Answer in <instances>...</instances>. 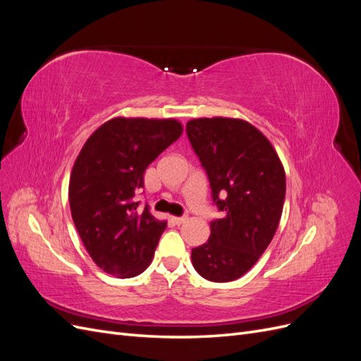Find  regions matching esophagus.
<instances>
[{
  "label": "esophagus",
  "mask_w": 361,
  "mask_h": 361,
  "mask_svg": "<svg viewBox=\"0 0 361 361\" xmlns=\"http://www.w3.org/2000/svg\"><path fill=\"white\" fill-rule=\"evenodd\" d=\"M171 220H173V223L174 224H182V223H185V221H187V216H173L171 218Z\"/></svg>",
  "instance_id": "obj_1"
}]
</instances>
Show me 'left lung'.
<instances>
[{"mask_svg":"<svg viewBox=\"0 0 361 361\" xmlns=\"http://www.w3.org/2000/svg\"><path fill=\"white\" fill-rule=\"evenodd\" d=\"M187 135L206 170L223 218L191 251L194 269L211 281L236 280L272 241L286 194L285 169L269 140L241 118H194Z\"/></svg>","mask_w":361,"mask_h":361,"instance_id":"8db88e82","label":"left lung"}]
</instances>
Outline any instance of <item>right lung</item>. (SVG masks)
Listing matches in <instances>:
<instances>
[{"instance_id":"obj_1","label":"right lung","mask_w":361,"mask_h":361,"mask_svg":"<svg viewBox=\"0 0 361 361\" xmlns=\"http://www.w3.org/2000/svg\"><path fill=\"white\" fill-rule=\"evenodd\" d=\"M174 118L108 120L85 141L76 158L69 203L76 231L94 264L106 274H141L155 255L167 221L140 209L135 195L145 171L182 134Z\"/></svg>"}]
</instances>
